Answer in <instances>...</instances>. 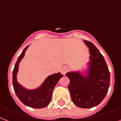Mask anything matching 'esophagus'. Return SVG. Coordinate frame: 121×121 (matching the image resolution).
<instances>
[{
	"mask_svg": "<svg viewBox=\"0 0 121 121\" xmlns=\"http://www.w3.org/2000/svg\"><path fill=\"white\" fill-rule=\"evenodd\" d=\"M61 74H65L68 71V67H66V66H64V67H62L61 68Z\"/></svg>",
	"mask_w": 121,
	"mask_h": 121,
	"instance_id": "34e87169",
	"label": "esophagus"
}]
</instances>
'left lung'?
Listing matches in <instances>:
<instances>
[{
	"label": "left lung",
	"instance_id": "8db88e82",
	"mask_svg": "<svg viewBox=\"0 0 121 121\" xmlns=\"http://www.w3.org/2000/svg\"><path fill=\"white\" fill-rule=\"evenodd\" d=\"M89 47L91 56L88 74L69 72L66 75L69 79L68 88L71 98L76 106L81 108H91L101 103L106 96L110 84V73L102 54L95 45L84 40Z\"/></svg>",
	"mask_w": 121,
	"mask_h": 121
}]
</instances>
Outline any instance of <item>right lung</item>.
Here are the masks:
<instances>
[{
	"mask_svg": "<svg viewBox=\"0 0 121 121\" xmlns=\"http://www.w3.org/2000/svg\"><path fill=\"white\" fill-rule=\"evenodd\" d=\"M28 47L27 46L24 48L15 65L14 69L13 70V86L18 98L24 104L32 108H43L50 103L52 91L58 81L63 75L60 73L52 74L45 79L42 86L33 90H28L20 86L17 80V74L20 61L23 58Z\"/></svg>",
	"mask_w": 121,
	"mask_h": 121,
	"instance_id": "add662e5",
	"label": "right lung"
}]
</instances>
